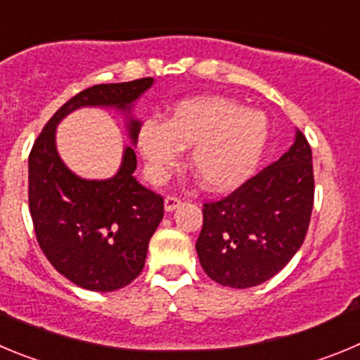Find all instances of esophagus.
<instances>
[{
	"mask_svg": "<svg viewBox=\"0 0 360 360\" xmlns=\"http://www.w3.org/2000/svg\"><path fill=\"white\" fill-rule=\"evenodd\" d=\"M179 204H181V199L177 195L165 197V210H167V212H172V210H176Z\"/></svg>",
	"mask_w": 360,
	"mask_h": 360,
	"instance_id": "34e87169",
	"label": "esophagus"
}]
</instances>
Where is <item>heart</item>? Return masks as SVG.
Returning a JSON list of instances; mask_svg holds the SVG:
<instances>
[{
    "mask_svg": "<svg viewBox=\"0 0 360 360\" xmlns=\"http://www.w3.org/2000/svg\"><path fill=\"white\" fill-rule=\"evenodd\" d=\"M269 136L264 112L226 96H199L177 103L167 122L145 120L138 147L154 183H163L190 147L188 167L206 190H229L257 168Z\"/></svg>",
    "mask_w": 360,
    "mask_h": 360,
    "instance_id": "heart-1",
    "label": "heart"
}]
</instances>
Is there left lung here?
Masks as SVG:
<instances>
[{
	"mask_svg": "<svg viewBox=\"0 0 360 360\" xmlns=\"http://www.w3.org/2000/svg\"><path fill=\"white\" fill-rule=\"evenodd\" d=\"M312 206V148L297 132L280 160L229 195L202 204L195 249L204 273L233 289L267 281L305 240Z\"/></svg>",
	"mask_w": 360,
	"mask_h": 360,
	"instance_id": "8db88e82",
	"label": "left lung"
}]
</instances>
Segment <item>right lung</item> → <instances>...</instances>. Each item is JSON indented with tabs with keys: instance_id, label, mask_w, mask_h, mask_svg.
Returning <instances> with one entry per match:
<instances>
[{
	"instance_id": "right-lung-1",
	"label": "right lung",
	"mask_w": 360,
	"mask_h": 360,
	"mask_svg": "<svg viewBox=\"0 0 360 360\" xmlns=\"http://www.w3.org/2000/svg\"><path fill=\"white\" fill-rule=\"evenodd\" d=\"M152 86L150 77L96 84L68 100L37 136L28 158V206L39 248L75 285L111 292L131 283L145 265L150 236L160 226L165 200L134 179L136 154L127 147L118 174L86 181L70 172L55 148V127L84 105L131 109ZM140 122H129L136 143Z\"/></svg>"
}]
</instances>
